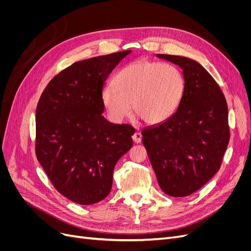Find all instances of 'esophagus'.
Here are the masks:
<instances>
[{
	"mask_svg": "<svg viewBox=\"0 0 251 251\" xmlns=\"http://www.w3.org/2000/svg\"><path fill=\"white\" fill-rule=\"evenodd\" d=\"M132 139L135 143H140L141 139H142V135L139 132H136L133 136H132Z\"/></svg>",
	"mask_w": 251,
	"mask_h": 251,
	"instance_id": "34e87169",
	"label": "esophagus"
}]
</instances>
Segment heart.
<instances>
[{"label":"heart","mask_w":251,"mask_h":251,"mask_svg":"<svg viewBox=\"0 0 251 251\" xmlns=\"http://www.w3.org/2000/svg\"><path fill=\"white\" fill-rule=\"evenodd\" d=\"M113 87H105L101 93L102 104L112 121L121 123L133 109L143 123L155 126L164 123L177 110L184 92V78L176 66L138 59L114 76Z\"/></svg>","instance_id":"heart-1"}]
</instances>
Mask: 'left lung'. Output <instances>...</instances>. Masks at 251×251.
Instances as JSON below:
<instances>
[{
    "instance_id": "1",
    "label": "left lung",
    "mask_w": 251,
    "mask_h": 251,
    "mask_svg": "<svg viewBox=\"0 0 251 251\" xmlns=\"http://www.w3.org/2000/svg\"><path fill=\"white\" fill-rule=\"evenodd\" d=\"M181 68L184 92L177 110L141 131L158 184L172 197L198 191L219 171L229 141L228 109L205 68L185 56L156 54Z\"/></svg>"
}]
</instances>
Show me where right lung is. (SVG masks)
Returning a JSON list of instances; mask_svg holds the SVG:
<instances>
[{
    "label": "right lung",
    "mask_w": 251,
    "mask_h": 251,
    "mask_svg": "<svg viewBox=\"0 0 251 251\" xmlns=\"http://www.w3.org/2000/svg\"><path fill=\"white\" fill-rule=\"evenodd\" d=\"M131 52L74 63L50 80L37 103V160L57 192L74 203L103 200L117 161L133 146V126L101 115L105 80Z\"/></svg>",
    "instance_id": "add662e5"
}]
</instances>
